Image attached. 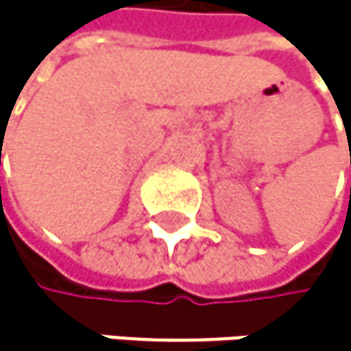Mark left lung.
Wrapping results in <instances>:
<instances>
[{"label":"left lung","instance_id":"obj_1","mask_svg":"<svg viewBox=\"0 0 351 351\" xmlns=\"http://www.w3.org/2000/svg\"><path fill=\"white\" fill-rule=\"evenodd\" d=\"M343 126H346V124H343ZM351 124H348V126H346V132H348V128H350Z\"/></svg>","mask_w":351,"mask_h":351}]
</instances>
